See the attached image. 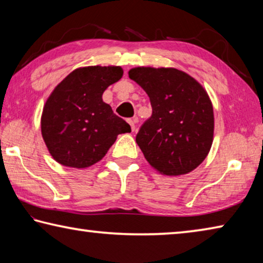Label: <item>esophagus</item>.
Listing matches in <instances>:
<instances>
[{
	"mask_svg": "<svg viewBox=\"0 0 263 263\" xmlns=\"http://www.w3.org/2000/svg\"><path fill=\"white\" fill-rule=\"evenodd\" d=\"M136 121H137V119H127V123L130 124L132 131L136 130Z\"/></svg>",
	"mask_w": 263,
	"mask_h": 263,
	"instance_id": "1",
	"label": "esophagus"
}]
</instances>
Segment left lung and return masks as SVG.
<instances>
[{
  "label": "left lung",
  "mask_w": 263,
  "mask_h": 263,
  "mask_svg": "<svg viewBox=\"0 0 263 263\" xmlns=\"http://www.w3.org/2000/svg\"><path fill=\"white\" fill-rule=\"evenodd\" d=\"M128 77L147 92L152 105V115L136 137L145 159L163 175L194 171L213 139V108L206 91L176 68L137 67Z\"/></svg>",
  "instance_id": "obj_1"
}]
</instances>
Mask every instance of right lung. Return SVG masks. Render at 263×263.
Returning a JSON list of instances; mask_svg holds the SVG:
<instances>
[{"label":"right lung","mask_w":263,"mask_h":263,"mask_svg":"<svg viewBox=\"0 0 263 263\" xmlns=\"http://www.w3.org/2000/svg\"><path fill=\"white\" fill-rule=\"evenodd\" d=\"M123 77L119 66L73 70L44 105L42 135L53 159L66 167L86 168L104 157L128 124L114 114L102 95Z\"/></svg>","instance_id":"add662e5"}]
</instances>
